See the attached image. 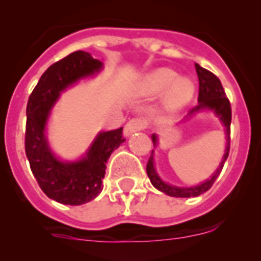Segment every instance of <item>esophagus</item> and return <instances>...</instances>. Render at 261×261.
I'll list each match as a JSON object with an SVG mask.
<instances>
[{
	"mask_svg": "<svg viewBox=\"0 0 261 261\" xmlns=\"http://www.w3.org/2000/svg\"><path fill=\"white\" fill-rule=\"evenodd\" d=\"M147 126H149V121H147V118L144 117V116L131 118L125 126V135L128 136L131 135V134L136 133V131L145 130Z\"/></svg>",
	"mask_w": 261,
	"mask_h": 261,
	"instance_id": "esophagus-1",
	"label": "esophagus"
}]
</instances>
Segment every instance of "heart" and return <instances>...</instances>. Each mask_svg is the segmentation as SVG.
<instances>
[{
	"instance_id": "b5f03b06",
	"label": "heart",
	"mask_w": 261,
	"mask_h": 261,
	"mask_svg": "<svg viewBox=\"0 0 261 261\" xmlns=\"http://www.w3.org/2000/svg\"><path fill=\"white\" fill-rule=\"evenodd\" d=\"M168 91L164 97V106L169 111H175L186 106L194 93V86L188 78H178L170 69H158L146 77L144 89L147 94H159Z\"/></svg>"
}]
</instances>
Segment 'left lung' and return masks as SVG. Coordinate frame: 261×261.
I'll list each match as a JSON object with an SVG mask.
<instances>
[{"instance_id": "obj_1", "label": "left lung", "mask_w": 261, "mask_h": 261, "mask_svg": "<svg viewBox=\"0 0 261 261\" xmlns=\"http://www.w3.org/2000/svg\"><path fill=\"white\" fill-rule=\"evenodd\" d=\"M196 72L198 75L199 81V92H198V105H197L194 109L191 110L189 115L193 114V112H198L201 110H212L215 111V114L221 118V121L223 122L226 127V150L225 155H223V159L221 162L220 168L216 170L215 174L212 175L211 179L206 180L204 183L199 184L196 187H174L169 186V184L164 183L159 177H158L156 172L154 169V162H152V151L150 155L149 160H147L146 164V173L147 177H149L150 181H151L152 186L156 189H159L163 193L168 194V196L172 197H180V198H188V197H197L199 194L204 193V192L208 191L210 188L213 186L215 180L217 179V177L220 175L221 170H222L223 164H225L226 159L228 156V152H230V125H231V105L228 98L226 97L225 91H223V87L221 84L220 80L213 74L210 70L204 69L201 65L196 64ZM152 143L154 145L156 144V136L152 135Z\"/></svg>"}]
</instances>
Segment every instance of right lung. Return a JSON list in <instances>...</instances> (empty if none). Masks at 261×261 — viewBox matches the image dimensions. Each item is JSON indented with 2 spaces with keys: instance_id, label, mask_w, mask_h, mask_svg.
<instances>
[{
  "instance_id": "right-lung-1",
  "label": "right lung",
  "mask_w": 261,
  "mask_h": 261,
  "mask_svg": "<svg viewBox=\"0 0 261 261\" xmlns=\"http://www.w3.org/2000/svg\"><path fill=\"white\" fill-rule=\"evenodd\" d=\"M102 63L87 51L70 53L50 65L31 92L26 107L25 151L41 191L54 201L80 206L101 193L110 155L125 141L122 127L101 133L80 162H59L50 151L44 131L50 109L60 92L83 77L94 74Z\"/></svg>"
}]
</instances>
